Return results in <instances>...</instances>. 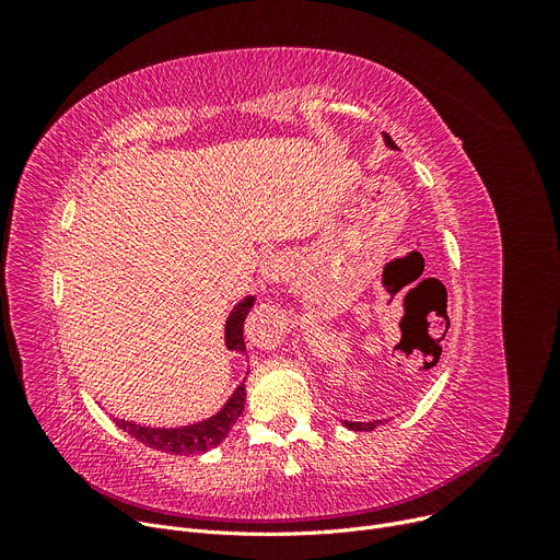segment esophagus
<instances>
[{
    "mask_svg": "<svg viewBox=\"0 0 560 560\" xmlns=\"http://www.w3.org/2000/svg\"><path fill=\"white\" fill-rule=\"evenodd\" d=\"M285 272H288L285 258L279 256V254H270V256H265V258L260 260V277H262L265 281L275 283V281L283 279Z\"/></svg>",
    "mask_w": 560,
    "mask_h": 560,
    "instance_id": "esophagus-1",
    "label": "esophagus"
}]
</instances>
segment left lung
Wrapping results in <instances>:
<instances>
[{
  "label": "left lung",
  "instance_id": "obj_1",
  "mask_svg": "<svg viewBox=\"0 0 560 560\" xmlns=\"http://www.w3.org/2000/svg\"><path fill=\"white\" fill-rule=\"evenodd\" d=\"M384 140H386V144L390 147V150H397V144L393 142V138H390L388 133H384ZM378 424H381V420H374V422H347V420H345V427L351 429V431H372V429H376Z\"/></svg>",
  "mask_w": 560,
  "mask_h": 560
}]
</instances>
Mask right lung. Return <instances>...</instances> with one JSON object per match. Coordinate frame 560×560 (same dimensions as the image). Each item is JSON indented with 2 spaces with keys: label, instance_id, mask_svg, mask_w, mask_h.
Masks as SVG:
<instances>
[{
  "label": "right lung",
  "instance_id": "right-lung-1",
  "mask_svg": "<svg viewBox=\"0 0 560 560\" xmlns=\"http://www.w3.org/2000/svg\"><path fill=\"white\" fill-rule=\"evenodd\" d=\"M254 306V298H245L238 306H235L226 319L224 327V340L226 347L233 351H245V340H243V325L245 317L249 313V308ZM245 384H241L238 388L233 390V395L229 397V401L222 406L220 413H215L213 418L197 422V424H188V427H176V429H152V427H140L136 422H127V420H117V427L122 431H127L131 438L140 440L142 445L154 447L159 452L165 454H203L213 447H218L222 440L226 438V433L231 431V427L235 424V420L241 418L243 408H245Z\"/></svg>",
  "mask_w": 560,
  "mask_h": 560
}]
</instances>
